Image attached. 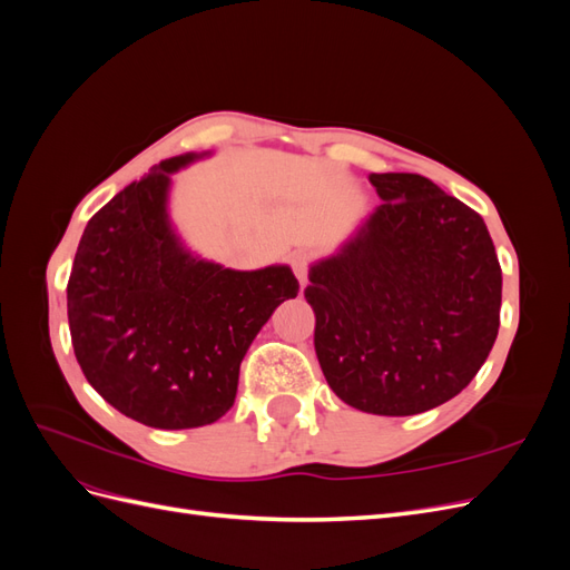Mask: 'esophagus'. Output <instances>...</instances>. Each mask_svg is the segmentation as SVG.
Here are the masks:
<instances>
[{
    "instance_id": "obj_1",
    "label": "esophagus",
    "mask_w": 570,
    "mask_h": 570,
    "mask_svg": "<svg viewBox=\"0 0 570 570\" xmlns=\"http://www.w3.org/2000/svg\"><path fill=\"white\" fill-rule=\"evenodd\" d=\"M292 271H295L299 285L304 287L308 281V256L306 254H295L292 256Z\"/></svg>"
}]
</instances>
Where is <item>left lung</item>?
<instances>
[{"label":"left lung","mask_w":570,"mask_h":570,"mask_svg":"<svg viewBox=\"0 0 570 570\" xmlns=\"http://www.w3.org/2000/svg\"><path fill=\"white\" fill-rule=\"evenodd\" d=\"M383 204L308 271L314 344L344 404L411 416L450 402L492 350L502 268L485 220L419 174H371Z\"/></svg>","instance_id":"obj_1"}]
</instances>
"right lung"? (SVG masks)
<instances>
[{
  "instance_id": "right-lung-1",
  "label": "right lung",
  "mask_w": 570,
  "mask_h": 570,
  "mask_svg": "<svg viewBox=\"0 0 570 570\" xmlns=\"http://www.w3.org/2000/svg\"><path fill=\"white\" fill-rule=\"evenodd\" d=\"M166 159L101 206L68 278V327L88 383L128 419L180 430L218 421L239 364L275 306L297 297L287 266L233 271L189 254L168 223Z\"/></svg>"
}]
</instances>
